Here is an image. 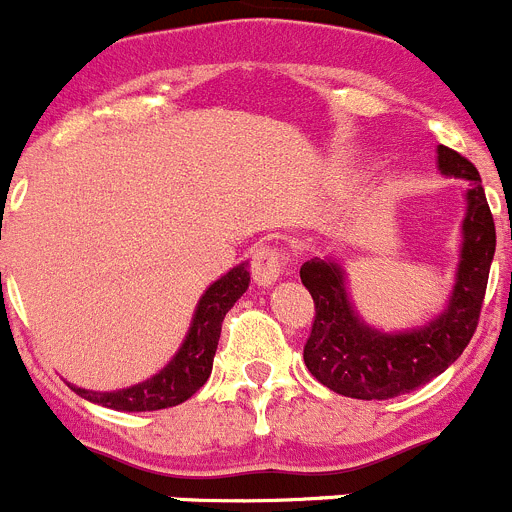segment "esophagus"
Returning <instances> with one entry per match:
<instances>
[{
  "mask_svg": "<svg viewBox=\"0 0 512 512\" xmlns=\"http://www.w3.org/2000/svg\"><path fill=\"white\" fill-rule=\"evenodd\" d=\"M285 267H288V255L285 250H278V247H260L252 257V280L262 288H270V285L278 283L283 278Z\"/></svg>",
  "mask_w": 512,
  "mask_h": 512,
  "instance_id": "obj_1",
  "label": "esophagus"
}]
</instances>
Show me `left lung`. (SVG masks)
<instances>
[{"label":"left lung","mask_w":512,"mask_h":512,"mask_svg":"<svg viewBox=\"0 0 512 512\" xmlns=\"http://www.w3.org/2000/svg\"><path fill=\"white\" fill-rule=\"evenodd\" d=\"M441 176L462 178V242L454 285L444 308L421 326L382 331L367 324L354 308L347 270L334 257H313L301 265V280L316 303L303 362L321 385L347 398L388 400L421 388L457 362L480 321L487 275L495 257V222L482 178L467 158L436 147Z\"/></svg>","instance_id":"8db88e82"}]
</instances>
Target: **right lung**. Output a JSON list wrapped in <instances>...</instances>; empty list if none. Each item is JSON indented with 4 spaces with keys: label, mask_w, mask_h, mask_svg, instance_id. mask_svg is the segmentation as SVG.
Wrapping results in <instances>:
<instances>
[{
    "label": "right lung",
    "mask_w": 512,
    "mask_h": 512,
    "mask_svg": "<svg viewBox=\"0 0 512 512\" xmlns=\"http://www.w3.org/2000/svg\"><path fill=\"white\" fill-rule=\"evenodd\" d=\"M247 288H250V267H247V262H239L229 273L214 280L196 303L191 326H188V334L181 347H178V352L153 377L130 385V388L109 390V393L107 390L78 388L71 382L68 385H71L73 393L81 395L89 403L104 405V408H112V411H160V408L183 403L209 380L224 316L242 298Z\"/></svg>",
    "instance_id": "1"
}]
</instances>
